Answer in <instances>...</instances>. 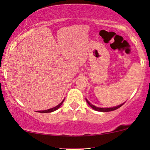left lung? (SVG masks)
<instances>
[{
    "label": "left lung",
    "mask_w": 150,
    "mask_h": 150,
    "mask_svg": "<svg viewBox=\"0 0 150 150\" xmlns=\"http://www.w3.org/2000/svg\"><path fill=\"white\" fill-rule=\"evenodd\" d=\"M86 101H87V104H89V106H90L91 108H92L93 109L95 110V111H101V112H108V111H114V110H116L118 109V108H120V106H122V105L124 104V103L123 104H121L120 105H118V106H114V107H111V108H100V107H97V106H95L94 105H92L91 104L89 101L87 100V99H85Z\"/></svg>",
    "instance_id": "1"
}]
</instances>
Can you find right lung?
Wrapping results in <instances>:
<instances>
[{
    "mask_svg": "<svg viewBox=\"0 0 150 150\" xmlns=\"http://www.w3.org/2000/svg\"><path fill=\"white\" fill-rule=\"evenodd\" d=\"M63 101H64V99H63V100L59 104L57 105V106H55V107L50 108V109L44 110V111H37V112H39V113H51V112H53V111H56V110H57L58 108H60V106H61L62 104H63Z\"/></svg>",
    "mask_w": 150,
    "mask_h": 150,
    "instance_id": "add662e5",
    "label": "right lung"
}]
</instances>
